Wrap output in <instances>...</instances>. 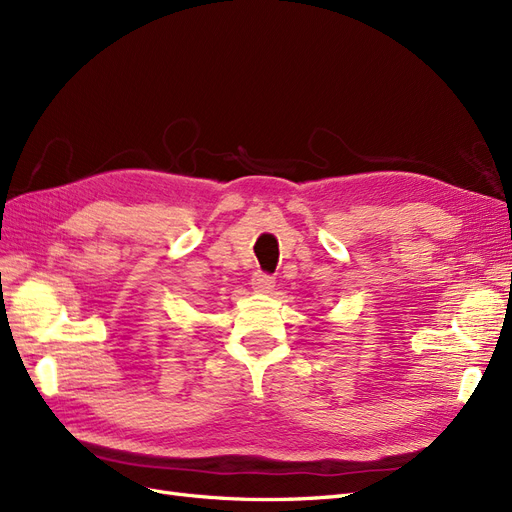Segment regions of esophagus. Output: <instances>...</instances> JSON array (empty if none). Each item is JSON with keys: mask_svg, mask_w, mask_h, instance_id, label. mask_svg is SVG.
I'll use <instances>...</instances> for the list:
<instances>
[{"mask_svg": "<svg viewBox=\"0 0 512 512\" xmlns=\"http://www.w3.org/2000/svg\"><path fill=\"white\" fill-rule=\"evenodd\" d=\"M252 286H254L256 292H271L275 288V279L267 273L256 271L254 277H252Z\"/></svg>", "mask_w": 512, "mask_h": 512, "instance_id": "obj_1", "label": "esophagus"}]
</instances>
